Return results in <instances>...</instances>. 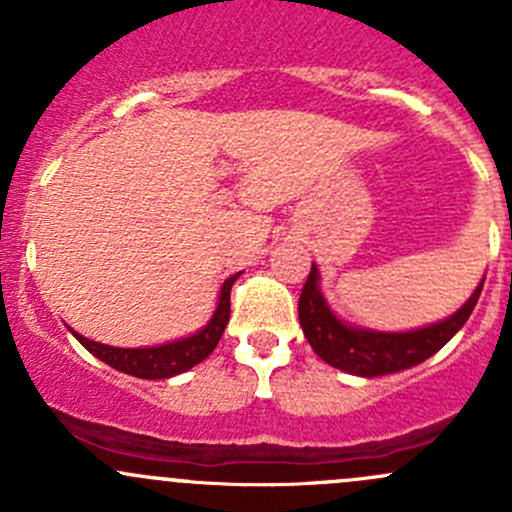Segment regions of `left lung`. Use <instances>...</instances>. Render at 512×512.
<instances>
[{
  "mask_svg": "<svg viewBox=\"0 0 512 512\" xmlns=\"http://www.w3.org/2000/svg\"><path fill=\"white\" fill-rule=\"evenodd\" d=\"M483 282L485 277L473 289L466 304L441 322L409 329V332H379V329L354 327L334 314L319 287L317 265L312 262V272L299 294V324L314 354L334 369L364 376V379L396 374V371L411 369L426 361L456 337V332L468 322L473 307L478 304Z\"/></svg>",
  "mask_w": 512,
  "mask_h": 512,
  "instance_id": "8db88e82",
  "label": "left lung"
}]
</instances>
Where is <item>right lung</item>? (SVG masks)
Listing matches in <instances>:
<instances>
[{"label": "right lung", "mask_w": 512, "mask_h": 512, "mask_svg": "<svg viewBox=\"0 0 512 512\" xmlns=\"http://www.w3.org/2000/svg\"><path fill=\"white\" fill-rule=\"evenodd\" d=\"M240 275V272H237ZM237 275L227 277L220 287L218 304H215L213 317L208 319L203 329L183 339H173V342L156 344V347H141V349H123V347H108V344L94 342V339L81 337L79 332H71L84 349L98 356L103 364L113 366V369L123 371L136 379H170L183 371L193 369L203 359H208L210 352L218 347L220 337H223L227 322H230V289L235 285Z\"/></svg>", "instance_id": "right-lung-1"}]
</instances>
